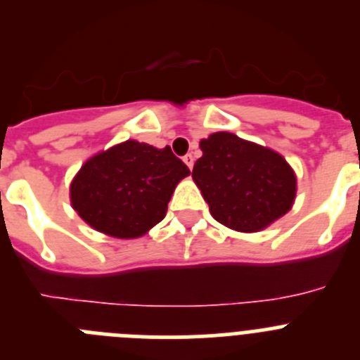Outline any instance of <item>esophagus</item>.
Here are the masks:
<instances>
[{
    "label": "esophagus",
    "mask_w": 360,
    "mask_h": 360,
    "mask_svg": "<svg viewBox=\"0 0 360 360\" xmlns=\"http://www.w3.org/2000/svg\"><path fill=\"white\" fill-rule=\"evenodd\" d=\"M184 162H186V165L189 167V169H193V165H195V157H193L191 153H187L186 157H184Z\"/></svg>",
    "instance_id": "esophagus-1"
}]
</instances>
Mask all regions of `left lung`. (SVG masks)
<instances>
[{
  "label": "left lung",
  "mask_w": 360,
  "mask_h": 360,
  "mask_svg": "<svg viewBox=\"0 0 360 360\" xmlns=\"http://www.w3.org/2000/svg\"><path fill=\"white\" fill-rule=\"evenodd\" d=\"M200 149L193 180L216 221L238 232H259L292 209L297 180L278 151L229 131L202 139Z\"/></svg>",
  "instance_id": "1"
}]
</instances>
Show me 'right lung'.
Returning a JSON list of instances; mask_svg holds the SVG:
<instances>
[{"mask_svg":"<svg viewBox=\"0 0 360 360\" xmlns=\"http://www.w3.org/2000/svg\"><path fill=\"white\" fill-rule=\"evenodd\" d=\"M189 174L169 146L126 141L82 164L70 184V202L91 229L133 240L160 224L174 187Z\"/></svg>","mask_w":360,"mask_h":360,"instance_id":"1","label":"right lung"}]
</instances>
